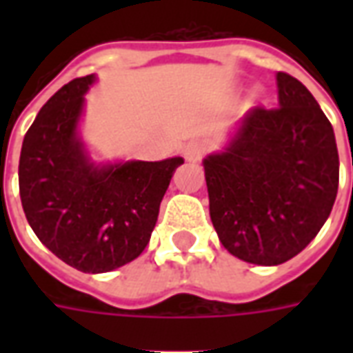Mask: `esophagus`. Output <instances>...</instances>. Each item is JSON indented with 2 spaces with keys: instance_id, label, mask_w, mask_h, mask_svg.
<instances>
[{
  "instance_id": "obj_1",
  "label": "esophagus",
  "mask_w": 353,
  "mask_h": 353,
  "mask_svg": "<svg viewBox=\"0 0 353 353\" xmlns=\"http://www.w3.org/2000/svg\"><path fill=\"white\" fill-rule=\"evenodd\" d=\"M208 151V143L206 141H192L187 145L185 149V159L189 162H199Z\"/></svg>"
}]
</instances>
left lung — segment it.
I'll return each mask as SVG.
<instances>
[{
	"label": "left lung",
	"mask_w": 353,
	"mask_h": 353,
	"mask_svg": "<svg viewBox=\"0 0 353 353\" xmlns=\"http://www.w3.org/2000/svg\"><path fill=\"white\" fill-rule=\"evenodd\" d=\"M278 108L253 109L202 161L210 217L238 259L276 266L316 238L339 189L333 126L301 81L276 73Z\"/></svg>",
	"instance_id": "8db88e82"
}]
</instances>
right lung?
<instances>
[{
	"label": "right lung",
	"mask_w": 353,
	"mask_h": 353,
	"mask_svg": "<svg viewBox=\"0 0 353 353\" xmlns=\"http://www.w3.org/2000/svg\"><path fill=\"white\" fill-rule=\"evenodd\" d=\"M96 75L73 79L35 117L19 164L20 200L35 236L81 272H111L141 255L181 157L94 161L81 124Z\"/></svg>",
	"instance_id": "obj_1"
}]
</instances>
